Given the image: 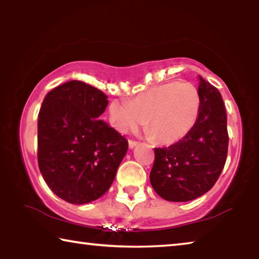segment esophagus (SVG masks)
<instances>
[{
    "label": "esophagus",
    "mask_w": 259,
    "mask_h": 259,
    "mask_svg": "<svg viewBox=\"0 0 259 259\" xmlns=\"http://www.w3.org/2000/svg\"><path fill=\"white\" fill-rule=\"evenodd\" d=\"M138 145V142L137 140H134V139H129V147L130 148H134L135 146Z\"/></svg>",
    "instance_id": "obj_1"
}]
</instances>
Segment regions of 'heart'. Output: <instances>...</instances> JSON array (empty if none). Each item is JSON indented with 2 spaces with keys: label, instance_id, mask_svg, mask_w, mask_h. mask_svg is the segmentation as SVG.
Here are the masks:
<instances>
[{
  "label": "heart",
  "instance_id": "heart-1",
  "mask_svg": "<svg viewBox=\"0 0 259 259\" xmlns=\"http://www.w3.org/2000/svg\"><path fill=\"white\" fill-rule=\"evenodd\" d=\"M200 111L198 89L190 82H169L152 87L131 100H113L109 120L120 133H129L147 119L156 142L172 144L186 136Z\"/></svg>",
  "mask_w": 259,
  "mask_h": 259
}]
</instances>
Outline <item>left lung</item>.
Instances as JSON below:
<instances>
[{
  "label": "left lung",
  "instance_id": "1",
  "mask_svg": "<svg viewBox=\"0 0 259 259\" xmlns=\"http://www.w3.org/2000/svg\"><path fill=\"white\" fill-rule=\"evenodd\" d=\"M200 77V111L186 136L169 147L154 148L150 181L161 198L185 202L211 188L224 168L229 133L222 95Z\"/></svg>",
  "mask_w": 259,
  "mask_h": 259
}]
</instances>
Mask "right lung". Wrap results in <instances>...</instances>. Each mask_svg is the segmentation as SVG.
<instances>
[{
    "label": "right lung",
    "mask_w": 259,
    "mask_h": 259,
    "mask_svg": "<svg viewBox=\"0 0 259 259\" xmlns=\"http://www.w3.org/2000/svg\"><path fill=\"white\" fill-rule=\"evenodd\" d=\"M107 96L82 81L48 93L37 119V162L48 186L60 199L83 204L111 187L128 151V140L99 116Z\"/></svg>",
    "instance_id": "1"
}]
</instances>
